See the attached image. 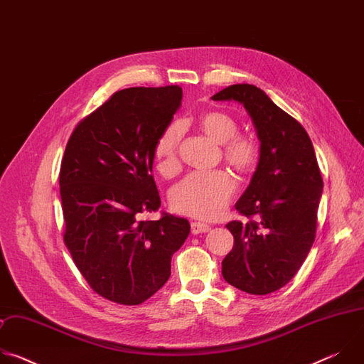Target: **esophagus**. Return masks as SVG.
<instances>
[{"label": "esophagus", "instance_id": "esophagus-1", "mask_svg": "<svg viewBox=\"0 0 364 364\" xmlns=\"http://www.w3.org/2000/svg\"><path fill=\"white\" fill-rule=\"evenodd\" d=\"M212 228L209 225H204L200 222H191V233L193 235H198V233H205L209 232Z\"/></svg>", "mask_w": 364, "mask_h": 364}]
</instances>
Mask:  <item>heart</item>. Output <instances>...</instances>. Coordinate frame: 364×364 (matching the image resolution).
Here are the masks:
<instances>
[{
  "mask_svg": "<svg viewBox=\"0 0 364 364\" xmlns=\"http://www.w3.org/2000/svg\"><path fill=\"white\" fill-rule=\"evenodd\" d=\"M201 132L213 142L223 145V159L239 173L252 171L259 161V146L250 136L236 135L237 121L222 111H207L198 118ZM184 135V124L168 125L154 146L159 171L173 177L180 170L178 148ZM236 190L235 180L223 171L190 174L170 193L171 209L197 219H215L229 204Z\"/></svg>",
  "mask_w": 364,
  "mask_h": 364,
  "instance_id": "b5f03b06",
  "label": "heart"
}]
</instances>
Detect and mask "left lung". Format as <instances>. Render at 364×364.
I'll return each instance as SVG.
<instances>
[{
	"mask_svg": "<svg viewBox=\"0 0 364 364\" xmlns=\"http://www.w3.org/2000/svg\"><path fill=\"white\" fill-rule=\"evenodd\" d=\"M213 100L242 103L261 148L249 187L236 210L250 219L226 225L235 237L222 275L235 288L265 295L287 285L314 243L323 178L304 127L253 85H232Z\"/></svg>",
	"mask_w": 364,
	"mask_h": 364,
	"instance_id": "left-lung-1",
	"label": "left lung"
}]
</instances>
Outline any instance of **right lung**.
Returning a JSON list of instances; mask_svg holds the SVG:
<instances>
[{
    "mask_svg": "<svg viewBox=\"0 0 364 364\" xmlns=\"http://www.w3.org/2000/svg\"><path fill=\"white\" fill-rule=\"evenodd\" d=\"M178 86L129 87L111 96L72 132L60 166L63 240L90 288L138 305L171 275L190 223L157 212L154 146L181 105Z\"/></svg>",
    "mask_w": 364,
    "mask_h": 364,
    "instance_id": "1",
    "label": "right lung"
}]
</instances>
